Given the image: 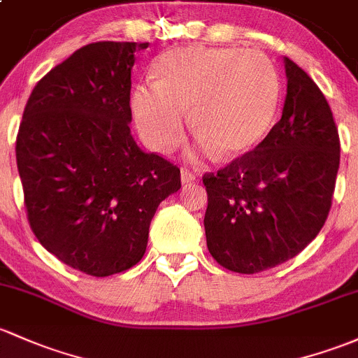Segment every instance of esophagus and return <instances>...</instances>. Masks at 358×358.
Listing matches in <instances>:
<instances>
[{"label":"esophagus","instance_id":"esophagus-1","mask_svg":"<svg viewBox=\"0 0 358 358\" xmlns=\"http://www.w3.org/2000/svg\"><path fill=\"white\" fill-rule=\"evenodd\" d=\"M180 180H182V184L194 182L196 174L193 171H189V169H182V171H180Z\"/></svg>","mask_w":358,"mask_h":358}]
</instances>
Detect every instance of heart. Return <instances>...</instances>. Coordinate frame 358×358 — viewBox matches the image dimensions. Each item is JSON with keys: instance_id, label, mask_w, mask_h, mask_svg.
<instances>
[{"instance_id": "1", "label": "heart", "mask_w": 358, "mask_h": 358, "mask_svg": "<svg viewBox=\"0 0 358 358\" xmlns=\"http://www.w3.org/2000/svg\"><path fill=\"white\" fill-rule=\"evenodd\" d=\"M153 73L155 83L133 90L131 109L141 138L157 152H171L180 143L189 109L201 155L213 150L224 159L245 155L271 131L282 88L278 73L261 52L174 49L155 61Z\"/></svg>"}]
</instances>
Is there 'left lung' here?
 <instances>
[{
    "label": "left lung",
    "instance_id": "obj_1",
    "mask_svg": "<svg viewBox=\"0 0 358 358\" xmlns=\"http://www.w3.org/2000/svg\"><path fill=\"white\" fill-rule=\"evenodd\" d=\"M282 119L259 147L203 176L206 245L218 264L252 275L297 256L328 218L340 167L329 103L288 57Z\"/></svg>",
    "mask_w": 358,
    "mask_h": 358
}]
</instances>
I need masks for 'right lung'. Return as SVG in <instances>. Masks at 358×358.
<instances>
[{"instance_id":"right-lung-1","label":"right lung","mask_w":358,"mask_h":358,"mask_svg":"<svg viewBox=\"0 0 358 358\" xmlns=\"http://www.w3.org/2000/svg\"><path fill=\"white\" fill-rule=\"evenodd\" d=\"M148 42L83 45L39 80L17 136L27 218L57 259L92 276L129 270L147 251L180 171L131 136V68Z\"/></svg>"}]
</instances>
